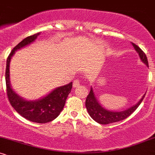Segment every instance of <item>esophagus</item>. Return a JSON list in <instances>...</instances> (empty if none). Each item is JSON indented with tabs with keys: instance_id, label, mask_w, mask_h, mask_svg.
Returning a JSON list of instances; mask_svg holds the SVG:
<instances>
[{
	"instance_id": "obj_1",
	"label": "esophagus",
	"mask_w": 155,
	"mask_h": 155,
	"mask_svg": "<svg viewBox=\"0 0 155 155\" xmlns=\"http://www.w3.org/2000/svg\"><path fill=\"white\" fill-rule=\"evenodd\" d=\"M80 86V81L79 79H75L74 81V83H73V87H78Z\"/></svg>"
}]
</instances>
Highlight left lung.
<instances>
[{"label":"left lung","mask_w":155,"mask_h":155,"mask_svg":"<svg viewBox=\"0 0 155 155\" xmlns=\"http://www.w3.org/2000/svg\"><path fill=\"white\" fill-rule=\"evenodd\" d=\"M132 45L133 46V47L136 49L137 52L138 53L140 60H141L143 63H145L146 65H147V67L149 68L148 60H147V56H146L145 53L143 52V51L140 49V47H138L136 44L132 43ZM145 95L146 93L143 95L141 99H140L136 104H135L134 106H132V107L124 110V111H109V110L106 109V108H104L103 106H101L98 101H97V97H96V96L95 95V93H94L92 87H91V90H90V93H89L87 97L86 102H85V106H86L87 110L90 116L91 117L95 122H97V123L101 124H107L119 122V121H122L127 118V117H129L130 115L136 111V108L138 107V106H139L140 103L142 102L143 99L144 98Z\"/></svg>","instance_id":"left-lung-1"}]
</instances>
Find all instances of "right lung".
<instances>
[{
	"mask_svg": "<svg viewBox=\"0 0 155 155\" xmlns=\"http://www.w3.org/2000/svg\"><path fill=\"white\" fill-rule=\"evenodd\" d=\"M38 35H40V33L23 39L8 55L6 68V92L11 105L21 116L36 123H47L59 116L65 106L68 95L72 89V82L55 88L47 95L38 100L27 101L14 91L11 87L9 79V64L12 57L15 54L16 51L35 41Z\"/></svg>",
	"mask_w": 155,
	"mask_h": 155,
	"instance_id": "obj_1",
	"label": "right lung"
}]
</instances>
